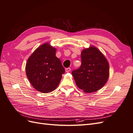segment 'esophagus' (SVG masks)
Segmentation results:
<instances>
[{
  "label": "esophagus",
  "instance_id": "34e87169",
  "mask_svg": "<svg viewBox=\"0 0 133 133\" xmlns=\"http://www.w3.org/2000/svg\"><path fill=\"white\" fill-rule=\"evenodd\" d=\"M70 70H71V68H68L65 69V71L66 72V73H69V72L70 71Z\"/></svg>",
  "mask_w": 133,
  "mask_h": 133
}]
</instances>
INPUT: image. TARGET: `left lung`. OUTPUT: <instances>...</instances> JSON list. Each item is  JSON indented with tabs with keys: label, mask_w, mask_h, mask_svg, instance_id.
I'll return each mask as SVG.
<instances>
[{
	"label": "left lung",
	"mask_w": 133,
	"mask_h": 133,
	"mask_svg": "<svg viewBox=\"0 0 133 133\" xmlns=\"http://www.w3.org/2000/svg\"><path fill=\"white\" fill-rule=\"evenodd\" d=\"M81 59V66L72 71L76 86L86 93L99 90L109 77V65L107 59L94 46L83 49Z\"/></svg>",
	"instance_id": "obj_1"
}]
</instances>
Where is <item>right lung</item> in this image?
<instances>
[{"label":"right lung","mask_w":133,"mask_h":133,"mask_svg":"<svg viewBox=\"0 0 133 133\" xmlns=\"http://www.w3.org/2000/svg\"><path fill=\"white\" fill-rule=\"evenodd\" d=\"M56 51L49 43H44L32 53L26 63L28 80L34 89L43 93L56 89L65 73L61 61L55 56Z\"/></svg>","instance_id":"right-lung-1"}]
</instances>
